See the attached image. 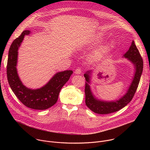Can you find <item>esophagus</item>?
I'll return each mask as SVG.
<instances>
[{
    "label": "esophagus",
    "mask_w": 150,
    "mask_h": 150,
    "mask_svg": "<svg viewBox=\"0 0 150 150\" xmlns=\"http://www.w3.org/2000/svg\"><path fill=\"white\" fill-rule=\"evenodd\" d=\"M81 72H82V71H81V69L80 68H78V69H76L75 70V73L76 74H78V75L81 74Z\"/></svg>",
    "instance_id": "obj_1"
}]
</instances>
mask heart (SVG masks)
<instances>
[{
	"label": "heart",
	"instance_id": "b5f03b06",
	"mask_svg": "<svg viewBox=\"0 0 150 150\" xmlns=\"http://www.w3.org/2000/svg\"><path fill=\"white\" fill-rule=\"evenodd\" d=\"M104 38V35L103 34H99L97 37H96L93 40V42L90 43V46H97L103 41ZM114 45L113 41H109L106 42L105 43L101 45L99 48H98L97 50H96L91 54V59L93 60H98L100 59L104 54H105L107 52H109ZM83 47V45H80L79 49H81Z\"/></svg>",
	"mask_w": 150,
	"mask_h": 150
}]
</instances>
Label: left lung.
I'll use <instances>...</instances> for the list:
<instances>
[{
	"label": "left lung",
	"mask_w": 150,
	"mask_h": 150,
	"mask_svg": "<svg viewBox=\"0 0 150 150\" xmlns=\"http://www.w3.org/2000/svg\"><path fill=\"white\" fill-rule=\"evenodd\" d=\"M122 57L132 63L134 68V74L126 93L117 100L106 101L97 98L91 87L93 71H88L83 75L86 81L85 88V104L91 111L96 113L107 115L119 111L132 100L137 91L143 71V60L134 40L129 50Z\"/></svg>",
	"instance_id": "8db88e82"
}]
</instances>
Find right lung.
Segmentation results:
<instances>
[{"mask_svg": "<svg viewBox=\"0 0 150 150\" xmlns=\"http://www.w3.org/2000/svg\"><path fill=\"white\" fill-rule=\"evenodd\" d=\"M31 33L25 30L12 43L8 53L7 77L9 86L17 98L28 108L35 110H46L53 106L57 101L59 93L69 79L73 71L67 70L55 74L41 88H28L21 81L17 71L18 49L25 35Z\"/></svg>", "mask_w": 150, "mask_h": 150, "instance_id": "right-lung-1", "label": "right lung"}]
</instances>
